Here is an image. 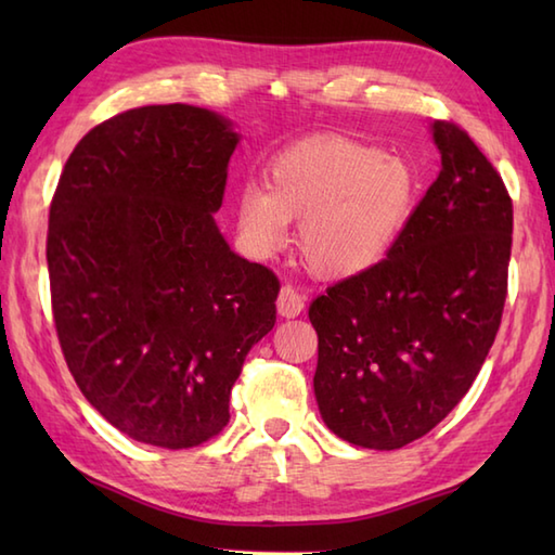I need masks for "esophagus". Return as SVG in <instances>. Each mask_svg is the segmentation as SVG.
I'll use <instances>...</instances> for the list:
<instances>
[{
	"label": "esophagus",
	"instance_id": "1",
	"mask_svg": "<svg viewBox=\"0 0 555 555\" xmlns=\"http://www.w3.org/2000/svg\"><path fill=\"white\" fill-rule=\"evenodd\" d=\"M276 310L281 317H298L305 310V298L293 286H281L276 298Z\"/></svg>",
	"mask_w": 555,
	"mask_h": 555
}]
</instances>
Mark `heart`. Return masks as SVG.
I'll return each mask as SVG.
<instances>
[{
	"instance_id": "heart-1",
	"label": "heart",
	"mask_w": 555,
	"mask_h": 555,
	"mask_svg": "<svg viewBox=\"0 0 555 555\" xmlns=\"http://www.w3.org/2000/svg\"><path fill=\"white\" fill-rule=\"evenodd\" d=\"M417 171L398 155L340 135L305 138L267 167L264 185L233 197L241 241L253 257L276 255L298 221L296 247L317 279L340 281L379 264L417 205Z\"/></svg>"
}]
</instances>
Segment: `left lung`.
<instances>
[{
  "label": "left lung",
  "instance_id": "obj_1",
  "mask_svg": "<svg viewBox=\"0 0 555 555\" xmlns=\"http://www.w3.org/2000/svg\"><path fill=\"white\" fill-rule=\"evenodd\" d=\"M441 171L391 253L310 305L314 396L340 439L393 451L431 431L485 364L508 296L513 199L453 121Z\"/></svg>",
  "mask_w": 555,
  "mask_h": 555
}]
</instances>
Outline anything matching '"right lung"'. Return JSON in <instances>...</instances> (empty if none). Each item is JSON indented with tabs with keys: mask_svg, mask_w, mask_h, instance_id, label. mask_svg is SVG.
I'll list each match as a JSON object with an SVG mask.
<instances>
[{
	"mask_svg": "<svg viewBox=\"0 0 555 555\" xmlns=\"http://www.w3.org/2000/svg\"><path fill=\"white\" fill-rule=\"evenodd\" d=\"M235 145L215 112L152 104L92 128L59 176L47 229L59 346L88 403L140 443L217 436L245 356L276 322L274 271L215 223Z\"/></svg>",
	"mask_w": 555,
	"mask_h": 555,
	"instance_id": "obj_1",
	"label": "right lung"
}]
</instances>
